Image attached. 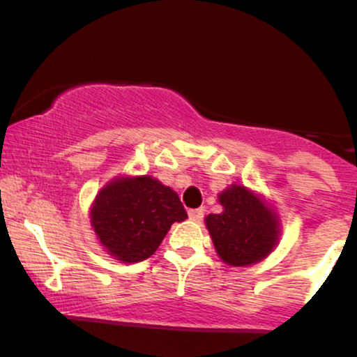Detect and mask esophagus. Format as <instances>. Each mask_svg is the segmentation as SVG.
Masks as SVG:
<instances>
[{
	"label": "esophagus",
	"mask_w": 357,
	"mask_h": 357,
	"mask_svg": "<svg viewBox=\"0 0 357 357\" xmlns=\"http://www.w3.org/2000/svg\"><path fill=\"white\" fill-rule=\"evenodd\" d=\"M190 218L192 221H202L204 218V208H198V210H190Z\"/></svg>",
	"instance_id": "34e87169"
}]
</instances>
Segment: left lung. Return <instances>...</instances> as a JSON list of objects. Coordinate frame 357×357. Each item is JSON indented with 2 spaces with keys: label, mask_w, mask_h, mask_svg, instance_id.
Segmentation results:
<instances>
[{
  "label": "left lung",
  "mask_w": 357,
  "mask_h": 357,
  "mask_svg": "<svg viewBox=\"0 0 357 357\" xmlns=\"http://www.w3.org/2000/svg\"><path fill=\"white\" fill-rule=\"evenodd\" d=\"M218 199L223 211L204 220L218 257L231 267L264 260L278 243L277 213L260 196L238 184L220 192Z\"/></svg>",
  "instance_id": "8db88e82"
}]
</instances>
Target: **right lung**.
<instances>
[{
  "label": "right lung",
  "instance_id": "1",
  "mask_svg": "<svg viewBox=\"0 0 357 357\" xmlns=\"http://www.w3.org/2000/svg\"><path fill=\"white\" fill-rule=\"evenodd\" d=\"M186 218L179 196L153 176L112 179L90 210V223L100 245L124 264L149 258L171 225Z\"/></svg>",
  "mask_w": 357,
  "mask_h": 357
}]
</instances>
